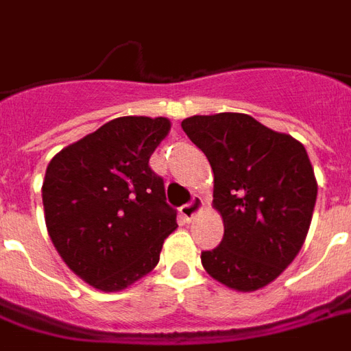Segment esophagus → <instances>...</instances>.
<instances>
[{
  "label": "esophagus",
  "instance_id": "esophagus-1",
  "mask_svg": "<svg viewBox=\"0 0 351 351\" xmlns=\"http://www.w3.org/2000/svg\"><path fill=\"white\" fill-rule=\"evenodd\" d=\"M202 208H204V202H202V199L195 197V199L189 202V204H184L182 208H180V214H182L188 221H191V219H193V217H195Z\"/></svg>",
  "mask_w": 351,
  "mask_h": 351
}]
</instances>
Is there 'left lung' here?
Returning a JSON list of instances; mask_svg holds the SVG:
<instances>
[{
    "instance_id": "obj_1",
    "label": "left lung",
    "mask_w": 351,
    "mask_h": 351,
    "mask_svg": "<svg viewBox=\"0 0 351 351\" xmlns=\"http://www.w3.org/2000/svg\"><path fill=\"white\" fill-rule=\"evenodd\" d=\"M182 130L208 158L225 227L221 243L201 253L202 268L238 292L268 287L311 227L318 184L307 150L245 113L188 117Z\"/></svg>"
}]
</instances>
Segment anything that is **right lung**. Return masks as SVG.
I'll return each mask as SVG.
<instances>
[{
    "label": "right lung",
    "instance_id": "obj_1",
    "mask_svg": "<svg viewBox=\"0 0 351 351\" xmlns=\"http://www.w3.org/2000/svg\"><path fill=\"white\" fill-rule=\"evenodd\" d=\"M165 117H119L64 147L43 182L46 228L83 281L119 292L150 274L176 225L149 160L167 137Z\"/></svg>",
    "mask_w": 351,
    "mask_h": 351
}]
</instances>
